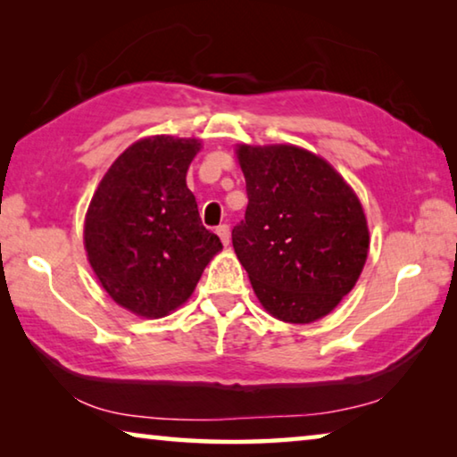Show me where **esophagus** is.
<instances>
[{
	"label": "esophagus",
	"mask_w": 457,
	"mask_h": 457,
	"mask_svg": "<svg viewBox=\"0 0 457 457\" xmlns=\"http://www.w3.org/2000/svg\"><path fill=\"white\" fill-rule=\"evenodd\" d=\"M215 231H218L221 244H223V245H229L231 234H229V226H228V223H221V226H218V229H215Z\"/></svg>",
	"instance_id": "1"
}]
</instances>
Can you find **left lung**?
<instances>
[{
  "mask_svg": "<svg viewBox=\"0 0 457 457\" xmlns=\"http://www.w3.org/2000/svg\"><path fill=\"white\" fill-rule=\"evenodd\" d=\"M245 218L231 242L258 300L284 322L322 319L357 284L369 229L357 195L327 161L292 145L237 149Z\"/></svg>",
  "mask_w": 457,
  "mask_h": 457,
  "instance_id": "obj_1",
  "label": "left lung"
}]
</instances>
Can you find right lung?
I'll return each mask as SVG.
<instances>
[{"label": "right lung", "instance_id": "1", "mask_svg": "<svg viewBox=\"0 0 457 457\" xmlns=\"http://www.w3.org/2000/svg\"><path fill=\"white\" fill-rule=\"evenodd\" d=\"M197 151L195 138L137 141L111 165L90 201L84 223L90 266L114 303L145 319L181 306L221 250L185 183Z\"/></svg>", "mask_w": 457, "mask_h": 457}]
</instances>
